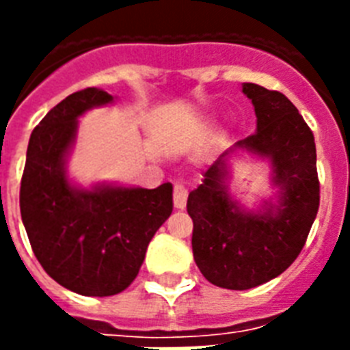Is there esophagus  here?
Listing matches in <instances>:
<instances>
[{
  "label": "esophagus",
  "mask_w": 350,
  "mask_h": 350,
  "mask_svg": "<svg viewBox=\"0 0 350 350\" xmlns=\"http://www.w3.org/2000/svg\"><path fill=\"white\" fill-rule=\"evenodd\" d=\"M187 196H189V192H187L185 187L180 185V183H176V185H174V207L176 208H185Z\"/></svg>",
  "instance_id": "obj_1"
}]
</instances>
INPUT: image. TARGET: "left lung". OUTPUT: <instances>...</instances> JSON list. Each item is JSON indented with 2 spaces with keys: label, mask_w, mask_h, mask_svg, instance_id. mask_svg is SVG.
<instances>
[{
  "label": "left lung",
  "mask_w": 350,
  "mask_h": 350,
  "mask_svg": "<svg viewBox=\"0 0 350 350\" xmlns=\"http://www.w3.org/2000/svg\"><path fill=\"white\" fill-rule=\"evenodd\" d=\"M243 94L254 105L256 132L221 154L187 200L198 269L213 285L230 291L258 287L287 271L320 207L314 136L298 109L282 92L256 83H243ZM236 152L271 161L276 204L247 211L232 200L228 169Z\"/></svg>",
  "instance_id": "obj_1"
}]
</instances>
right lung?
Here are the masks:
<instances>
[{
	"mask_svg": "<svg viewBox=\"0 0 350 350\" xmlns=\"http://www.w3.org/2000/svg\"><path fill=\"white\" fill-rule=\"evenodd\" d=\"M96 87L67 96L29 139L19 208L36 258L52 280L81 296H112L139 272L156 230L172 213V185H72L67 156L78 118L112 103Z\"/></svg>",
	"mask_w": 350,
	"mask_h": 350,
	"instance_id": "1",
	"label": "right lung"
}]
</instances>
